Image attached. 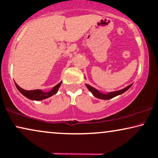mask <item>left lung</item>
<instances>
[{"instance_id":"1","label":"left lung","mask_w":158,"mask_h":158,"mask_svg":"<svg viewBox=\"0 0 158 158\" xmlns=\"http://www.w3.org/2000/svg\"><path fill=\"white\" fill-rule=\"evenodd\" d=\"M85 85L86 87H87V88L91 92L92 94H93L95 98H99V99H102V100H109V99L113 98L117 96V95H121V94H123V93H125V91H127V89H128L130 87L133 85V84H131V85H128L127 87H125L124 89H120V90L110 92V93H101V92L98 90L97 89L94 88L93 87H92V86L88 85V84H85Z\"/></svg>"}]
</instances>
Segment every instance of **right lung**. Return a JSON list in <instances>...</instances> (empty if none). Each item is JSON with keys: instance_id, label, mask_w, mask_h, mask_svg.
Segmentation results:
<instances>
[{"instance_id": "right-lung-1", "label": "right lung", "mask_w": 158, "mask_h": 158, "mask_svg": "<svg viewBox=\"0 0 158 158\" xmlns=\"http://www.w3.org/2000/svg\"><path fill=\"white\" fill-rule=\"evenodd\" d=\"M15 83L16 87L18 90H19L20 93L23 94L24 96L30 100H33V101H42L44 99L48 98L52 96V95H55L57 93L58 89L60 87L62 81L57 84V85H55V87H53L51 89V90L44 92L43 91L42 89H34V90H25L23 88H21L19 85H17V83Z\"/></svg>"}]
</instances>
